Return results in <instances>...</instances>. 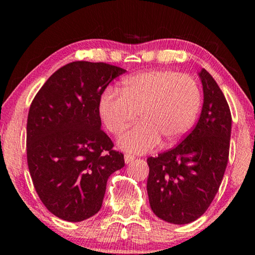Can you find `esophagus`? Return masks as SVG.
I'll list each match as a JSON object with an SVG mask.
<instances>
[{
  "label": "esophagus",
  "mask_w": 255,
  "mask_h": 255,
  "mask_svg": "<svg viewBox=\"0 0 255 255\" xmlns=\"http://www.w3.org/2000/svg\"><path fill=\"white\" fill-rule=\"evenodd\" d=\"M134 160V156H132V155H130V154H125L124 155V161H125V163H130V162H132Z\"/></svg>",
  "instance_id": "obj_1"
}]
</instances>
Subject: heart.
<instances>
[{"mask_svg":"<svg viewBox=\"0 0 255 255\" xmlns=\"http://www.w3.org/2000/svg\"><path fill=\"white\" fill-rule=\"evenodd\" d=\"M201 90L187 74L154 69L122 81L120 90L108 88L100 97L99 115L108 131L121 134L135 120L141 122L118 139V147L133 154L154 149L162 138L167 144L182 139L196 121Z\"/></svg>","mask_w":255,"mask_h":255,"instance_id":"b5f03b06","label":"heart"}]
</instances>
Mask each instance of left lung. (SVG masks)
<instances>
[{
  "instance_id": "8db88e82",
  "label": "left lung",
  "mask_w": 255,
  "mask_h": 255,
  "mask_svg": "<svg viewBox=\"0 0 255 255\" xmlns=\"http://www.w3.org/2000/svg\"><path fill=\"white\" fill-rule=\"evenodd\" d=\"M203 107L196 127L174 147L147 159V194L155 216L172 224H189L207 211L229 160L232 118L224 94L202 68Z\"/></svg>"
}]
</instances>
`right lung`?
Returning a JSON list of instances; mask_svg holds the SVG:
<instances>
[{
    "mask_svg": "<svg viewBox=\"0 0 255 255\" xmlns=\"http://www.w3.org/2000/svg\"><path fill=\"white\" fill-rule=\"evenodd\" d=\"M127 71L104 62L74 61L53 73L31 103L26 124L27 165L48 211L82 222L100 211L111 174L124 155L101 130L99 101Z\"/></svg>",
    "mask_w": 255,
    "mask_h": 255,
    "instance_id": "obj_1",
    "label": "right lung"
}]
</instances>
